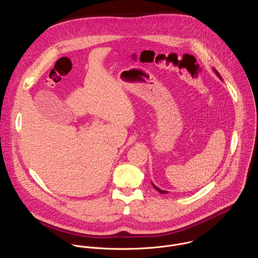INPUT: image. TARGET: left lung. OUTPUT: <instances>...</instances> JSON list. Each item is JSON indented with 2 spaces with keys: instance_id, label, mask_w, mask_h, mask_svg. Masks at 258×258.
<instances>
[{
  "instance_id": "8db88e82",
  "label": "left lung",
  "mask_w": 258,
  "mask_h": 258,
  "mask_svg": "<svg viewBox=\"0 0 258 258\" xmlns=\"http://www.w3.org/2000/svg\"><path fill=\"white\" fill-rule=\"evenodd\" d=\"M213 70H214V72H215V73H216V76H217V77H218V78H219V79H220V80H222V78H220V76H219V73H218V72H217V70H215V69H213ZM152 186H153V187H154V189H155V190H157V191H158V192H159V193H161V194H165V193H167V192H166V191H163V190H161V189H159V188H158V187H156V186H155V185H154V183H153V182H152Z\"/></svg>"
}]
</instances>
